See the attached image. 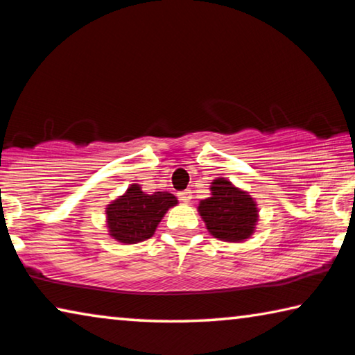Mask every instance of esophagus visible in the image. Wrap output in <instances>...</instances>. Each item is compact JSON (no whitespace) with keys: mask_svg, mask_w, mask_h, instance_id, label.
Wrapping results in <instances>:
<instances>
[{"mask_svg":"<svg viewBox=\"0 0 355 355\" xmlns=\"http://www.w3.org/2000/svg\"><path fill=\"white\" fill-rule=\"evenodd\" d=\"M178 200H182V202H189V200H191V192H189V191H182V192H178Z\"/></svg>","mask_w":355,"mask_h":355,"instance_id":"obj_1","label":"esophagus"}]
</instances>
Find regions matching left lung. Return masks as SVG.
<instances>
[{
    "label": "left lung",
    "mask_w": 355,
    "mask_h": 355,
    "mask_svg": "<svg viewBox=\"0 0 355 355\" xmlns=\"http://www.w3.org/2000/svg\"><path fill=\"white\" fill-rule=\"evenodd\" d=\"M211 191V197L202 200L199 207L209 233L232 243L249 238L257 222V207L252 197L224 178L214 180Z\"/></svg>",
    "instance_id": "1"
}]
</instances>
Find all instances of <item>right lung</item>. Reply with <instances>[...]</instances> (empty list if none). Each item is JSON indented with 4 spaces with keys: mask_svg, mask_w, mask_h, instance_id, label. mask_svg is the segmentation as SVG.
Returning <instances> with one entry per match:
<instances>
[{
    "mask_svg": "<svg viewBox=\"0 0 355 355\" xmlns=\"http://www.w3.org/2000/svg\"><path fill=\"white\" fill-rule=\"evenodd\" d=\"M173 205H177V199L169 192L146 194L139 184H131L125 196L114 200L106 209L111 236L127 244L148 239L164 213Z\"/></svg>",
    "mask_w": 355,
    "mask_h": 355,
    "instance_id": "1",
    "label": "right lung"
}]
</instances>
